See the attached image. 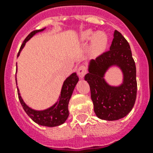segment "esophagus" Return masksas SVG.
Segmentation results:
<instances>
[{
    "label": "esophagus",
    "mask_w": 153,
    "mask_h": 153,
    "mask_svg": "<svg viewBox=\"0 0 153 153\" xmlns=\"http://www.w3.org/2000/svg\"><path fill=\"white\" fill-rule=\"evenodd\" d=\"M86 72H87V69H86V67L85 66H81L78 69V74L81 79H83L84 76L86 75Z\"/></svg>",
    "instance_id": "esophagus-1"
}]
</instances>
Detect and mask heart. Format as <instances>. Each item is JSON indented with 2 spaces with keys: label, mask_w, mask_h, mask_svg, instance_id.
<instances>
[{
  "label": "heart",
  "mask_w": 153,
  "mask_h": 153,
  "mask_svg": "<svg viewBox=\"0 0 153 153\" xmlns=\"http://www.w3.org/2000/svg\"><path fill=\"white\" fill-rule=\"evenodd\" d=\"M79 40L84 44L91 40V52L94 56L102 55L106 50L109 42L108 36L104 32H94L91 29H86L82 32L79 36Z\"/></svg>",
  "instance_id": "obj_1"
}]
</instances>
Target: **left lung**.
I'll use <instances>...</instances> for the list:
<instances>
[{"label": "left lung", "instance_id": "left-lung-1", "mask_svg": "<svg viewBox=\"0 0 153 153\" xmlns=\"http://www.w3.org/2000/svg\"><path fill=\"white\" fill-rule=\"evenodd\" d=\"M112 67L118 68L123 74V81L117 86L110 85L104 79ZM136 76L130 46L125 37L115 30L109 51L88 62V73L85 76L98 118L116 121L125 117L132 110L137 98Z\"/></svg>", "mask_w": 153, "mask_h": 153}]
</instances>
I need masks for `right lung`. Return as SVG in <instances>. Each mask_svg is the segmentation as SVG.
Returning <instances> with one entry per match:
<instances>
[{"label":"right lung","instance_id":"1","mask_svg":"<svg viewBox=\"0 0 153 153\" xmlns=\"http://www.w3.org/2000/svg\"><path fill=\"white\" fill-rule=\"evenodd\" d=\"M45 29H46V27H44L43 29L36 30V31L31 32L23 42L22 45L20 47V51L18 53L17 57L20 55V51H22V49L25 48L26 43L30 39H32L35 35L39 33V32H42ZM16 72H17V69H16ZM78 82H79V77L77 75L76 72L72 73L71 75L67 77L63 82L61 92H60L57 102L48 109H43V110H37V109H32V108L28 106L25 103V101L23 100L22 97L20 96V91H19V88L17 86L19 100H20L23 109H25V111L26 112V114L36 123H37L39 126H48V127L59 126L64 123L69 116L68 104H69L72 93H73L74 87L76 86V84L78 83ZM16 82L17 85L16 76Z\"/></svg>","mask_w":153,"mask_h":153}]
</instances>
